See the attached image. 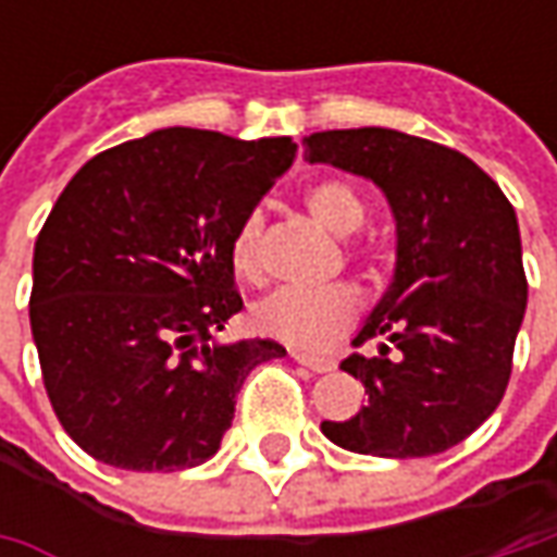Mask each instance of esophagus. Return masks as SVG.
Wrapping results in <instances>:
<instances>
[{
	"label": "esophagus",
	"instance_id": "esophagus-1",
	"mask_svg": "<svg viewBox=\"0 0 557 557\" xmlns=\"http://www.w3.org/2000/svg\"><path fill=\"white\" fill-rule=\"evenodd\" d=\"M290 356L300 362V366H307V369H312V372H332L334 362L332 356H319V354H307V350H290Z\"/></svg>",
	"mask_w": 557,
	"mask_h": 557
}]
</instances>
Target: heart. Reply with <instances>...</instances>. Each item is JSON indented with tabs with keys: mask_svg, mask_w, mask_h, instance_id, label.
I'll list each match as a JSON object with an SVG mask.
<instances>
[{
	"mask_svg": "<svg viewBox=\"0 0 557 557\" xmlns=\"http://www.w3.org/2000/svg\"><path fill=\"white\" fill-rule=\"evenodd\" d=\"M307 210L334 235H354L366 223V203L354 185L344 180H319L304 195ZM267 216L260 207L247 210L232 235V263L242 275L260 272V242ZM362 312V294L354 285L332 288H275L250 307L257 332L288 341L297 347H322L347 332Z\"/></svg>",
	"mask_w": 557,
	"mask_h": 557,
	"instance_id": "b5f03b06",
	"label": "heart"
}]
</instances>
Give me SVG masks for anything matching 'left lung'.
Listing matches in <instances>:
<instances>
[{
    "mask_svg": "<svg viewBox=\"0 0 557 557\" xmlns=\"http://www.w3.org/2000/svg\"><path fill=\"white\" fill-rule=\"evenodd\" d=\"M304 158L372 180L396 223L394 282L341 362L369 403L322 434L359 456L421 459L453 449L503 403L527 275L515 207L471 158L396 129H329ZM396 349L394 357L389 350Z\"/></svg>",
    "mask_w": 557,
    "mask_h": 557,
    "instance_id": "1",
    "label": "left lung"
}]
</instances>
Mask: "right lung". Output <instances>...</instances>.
<instances>
[{
	"instance_id": "obj_1",
	"label": "right lung",
	"mask_w": 557,
	"mask_h": 557,
	"mask_svg": "<svg viewBox=\"0 0 557 557\" xmlns=\"http://www.w3.org/2000/svg\"><path fill=\"white\" fill-rule=\"evenodd\" d=\"M297 145L170 126L86 163L33 250L30 329L61 428L126 471L207 461L275 341L220 344L242 310L232 235Z\"/></svg>"
}]
</instances>
